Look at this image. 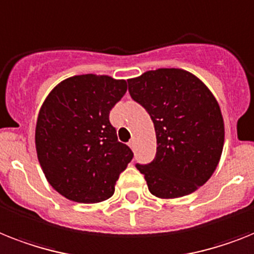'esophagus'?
Returning a JSON list of instances; mask_svg holds the SVG:
<instances>
[{"mask_svg":"<svg viewBox=\"0 0 254 254\" xmlns=\"http://www.w3.org/2000/svg\"><path fill=\"white\" fill-rule=\"evenodd\" d=\"M127 145H129V147H130L131 150H133V148L135 147V141H134V139H130V141L127 142Z\"/></svg>","mask_w":254,"mask_h":254,"instance_id":"esophagus-1","label":"esophagus"}]
</instances>
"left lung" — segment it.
I'll return each instance as SVG.
<instances>
[{
	"instance_id": "1",
	"label": "left lung",
	"mask_w": 254,
	"mask_h": 254,
	"mask_svg": "<svg viewBox=\"0 0 254 254\" xmlns=\"http://www.w3.org/2000/svg\"><path fill=\"white\" fill-rule=\"evenodd\" d=\"M131 99L151 117L155 159L135 164L159 198L190 194L214 174L224 143L219 104L201 79L183 69H158L127 79Z\"/></svg>"
}]
</instances>
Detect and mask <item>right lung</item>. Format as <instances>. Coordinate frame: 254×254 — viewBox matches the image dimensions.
Returning a JSON list of instances; mask_svg holds the SVG:
<instances>
[{"instance_id":"right-lung-1","label":"right lung","mask_w":254,"mask_h":254,"mask_svg":"<svg viewBox=\"0 0 254 254\" xmlns=\"http://www.w3.org/2000/svg\"><path fill=\"white\" fill-rule=\"evenodd\" d=\"M127 80L83 74L63 80L43 103L35 130L41 170L70 201L96 203L112 197L133 151L117 139L109 112Z\"/></svg>"}]
</instances>
